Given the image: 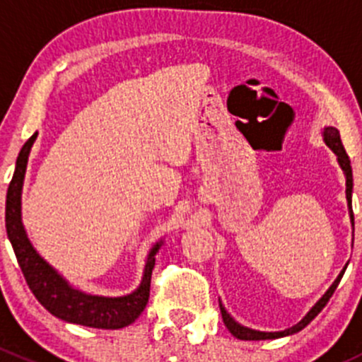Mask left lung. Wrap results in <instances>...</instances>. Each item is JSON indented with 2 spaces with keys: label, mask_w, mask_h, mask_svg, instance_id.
Wrapping results in <instances>:
<instances>
[{
  "label": "left lung",
  "mask_w": 362,
  "mask_h": 362,
  "mask_svg": "<svg viewBox=\"0 0 362 362\" xmlns=\"http://www.w3.org/2000/svg\"><path fill=\"white\" fill-rule=\"evenodd\" d=\"M322 138L324 141H326L327 147L331 148V151L337 154V159H338V164L339 168L343 170V173H345V185H346V204H349V215H350V222H352V229H354V211H352V189H354V178H352V166H350V159L349 156H346L345 148H343L341 145V140H339V131L337 127L333 126H327L322 129ZM346 269V264L345 268L339 272V275L337 276V280H334L333 284H331L329 289L326 291V293L322 294V298L319 299V301L315 303V305L312 306V308L306 312V315L303 317L301 320H299L298 324H294L293 327H289V329H284V331H257V329H250V327L247 326H242L240 322H236L235 319H233L231 315L228 313V310L224 308V305H222V301L218 299V306H221V313H222V320H224L226 327L229 329V333L233 334L235 338L238 339H276V338H284V337H291V334L298 333V331L305 329L306 326H308L310 322H312L313 319H315L317 315H319L320 312H322L324 306L327 305V301H329V298L333 296L334 291H337L339 280H341L343 273H345Z\"/></svg>",
  "instance_id": "left-lung-1"
}]
</instances>
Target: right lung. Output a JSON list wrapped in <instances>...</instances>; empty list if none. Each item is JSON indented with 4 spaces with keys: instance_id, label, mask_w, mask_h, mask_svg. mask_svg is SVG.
<instances>
[{
    "instance_id": "1",
    "label": "right lung",
    "mask_w": 362,
    "mask_h": 362,
    "mask_svg": "<svg viewBox=\"0 0 362 362\" xmlns=\"http://www.w3.org/2000/svg\"><path fill=\"white\" fill-rule=\"evenodd\" d=\"M36 136H38V133L33 134L25 141L24 147L21 148L16 163V171H13L12 182L8 185V192H6L5 208L6 235H8L13 252H16L25 282H28L35 298L57 319H63L71 324H80V326L98 327V329H120V327L129 326L140 317V313L147 306L156 254L163 245V240H159L148 250L144 276H141L140 286L133 293L110 298V296H94L75 289L56 268H52L36 252L33 243L29 242L28 233H25L23 224V185L29 152H31Z\"/></svg>"
}]
</instances>
